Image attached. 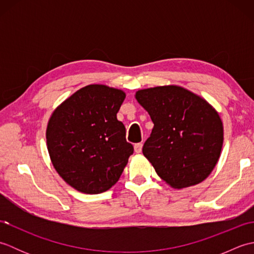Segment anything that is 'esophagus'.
<instances>
[{"mask_svg":"<svg viewBox=\"0 0 254 254\" xmlns=\"http://www.w3.org/2000/svg\"><path fill=\"white\" fill-rule=\"evenodd\" d=\"M142 148H143L142 143H137V144L134 145V150H135V153H137V154L142 153Z\"/></svg>","mask_w":254,"mask_h":254,"instance_id":"34e87169","label":"esophagus"}]
</instances>
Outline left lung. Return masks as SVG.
<instances>
[{
    "label": "left lung",
    "mask_w": 254,
    "mask_h": 254,
    "mask_svg": "<svg viewBox=\"0 0 254 254\" xmlns=\"http://www.w3.org/2000/svg\"><path fill=\"white\" fill-rule=\"evenodd\" d=\"M135 99L154 123L143 154L167 185L183 189L204 181L218 163L224 127L216 109L182 86L139 89Z\"/></svg>",
    "instance_id": "obj_1"
}]
</instances>
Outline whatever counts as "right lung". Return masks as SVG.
<instances>
[{
    "instance_id": "right-lung-1",
    "label": "right lung",
    "mask_w": 254,
    "mask_h": 254,
    "mask_svg": "<svg viewBox=\"0 0 254 254\" xmlns=\"http://www.w3.org/2000/svg\"><path fill=\"white\" fill-rule=\"evenodd\" d=\"M124 99L121 89L90 84L52 112L46 131L48 152L59 176L75 190L98 194L120 179L134 150L117 119Z\"/></svg>"
}]
</instances>
